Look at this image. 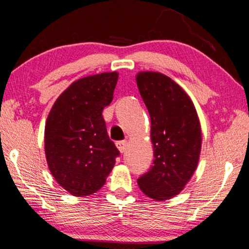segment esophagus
<instances>
[{"instance_id": "esophagus-1", "label": "esophagus", "mask_w": 249, "mask_h": 249, "mask_svg": "<svg viewBox=\"0 0 249 249\" xmlns=\"http://www.w3.org/2000/svg\"><path fill=\"white\" fill-rule=\"evenodd\" d=\"M115 144H117V147L121 153H124L127 149V141H119Z\"/></svg>"}]
</instances>
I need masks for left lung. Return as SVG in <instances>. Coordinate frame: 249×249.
Returning <instances> with one entry per match:
<instances>
[{
    "mask_svg": "<svg viewBox=\"0 0 249 249\" xmlns=\"http://www.w3.org/2000/svg\"><path fill=\"white\" fill-rule=\"evenodd\" d=\"M136 81L151 117L153 165L137 179L155 200L178 195L197 168L202 131L196 108L185 90L159 72H139Z\"/></svg>",
    "mask_w": 249,
    "mask_h": 249,
    "instance_id": "1",
    "label": "left lung"
}]
</instances>
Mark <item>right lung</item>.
<instances>
[{
	"label": "right lung",
	"instance_id": "1",
	"mask_svg": "<svg viewBox=\"0 0 249 249\" xmlns=\"http://www.w3.org/2000/svg\"><path fill=\"white\" fill-rule=\"evenodd\" d=\"M118 76V72H103L74 81L60 95L47 117V164L54 179L73 196L100 190L120 155L108 138L102 115L113 100Z\"/></svg>",
	"mask_w": 249,
	"mask_h": 249
}]
</instances>
